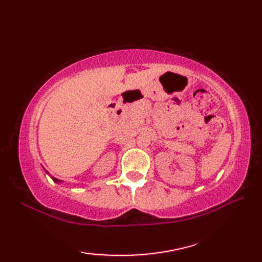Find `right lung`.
I'll use <instances>...</instances> for the list:
<instances>
[{
	"label": "right lung",
	"instance_id": "right-lung-1",
	"mask_svg": "<svg viewBox=\"0 0 262 262\" xmlns=\"http://www.w3.org/2000/svg\"><path fill=\"white\" fill-rule=\"evenodd\" d=\"M52 178H53V177H52ZM53 180H54V181H56V182H59V180H58V179H56V178H53Z\"/></svg>",
	"mask_w": 262,
	"mask_h": 262
}]
</instances>
